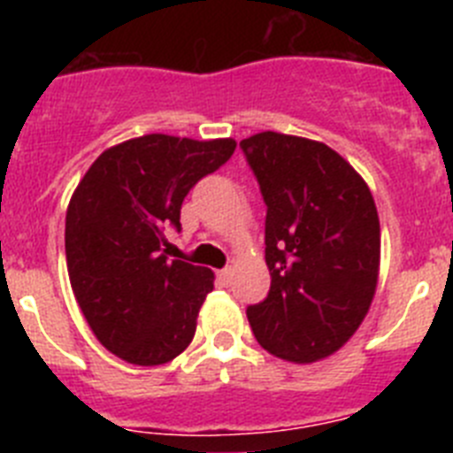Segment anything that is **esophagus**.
Segmentation results:
<instances>
[{"label": "esophagus", "instance_id": "obj_1", "mask_svg": "<svg viewBox=\"0 0 453 453\" xmlns=\"http://www.w3.org/2000/svg\"><path fill=\"white\" fill-rule=\"evenodd\" d=\"M218 276H219V281H222L224 286H229V283H231V276H234V272H231V270H219Z\"/></svg>", "mask_w": 453, "mask_h": 453}]
</instances>
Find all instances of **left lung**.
Instances as JSON below:
<instances>
[{"label": "left lung", "instance_id": "8db88e82", "mask_svg": "<svg viewBox=\"0 0 453 453\" xmlns=\"http://www.w3.org/2000/svg\"><path fill=\"white\" fill-rule=\"evenodd\" d=\"M265 199L267 297L247 308L263 349L283 361L335 354L370 311L381 226L370 188L318 140L263 134L240 140Z\"/></svg>", "mask_w": 453, "mask_h": 453}]
</instances>
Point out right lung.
<instances>
[{
  "instance_id": "add662e5",
  "label": "right lung",
  "mask_w": 453,
  "mask_h": 453,
  "mask_svg": "<svg viewBox=\"0 0 453 453\" xmlns=\"http://www.w3.org/2000/svg\"><path fill=\"white\" fill-rule=\"evenodd\" d=\"M234 138L150 134L104 151L83 174L65 215L72 292L95 338L131 365H163L195 338L213 272L170 258L165 229L181 203L229 161Z\"/></svg>"
}]
</instances>
